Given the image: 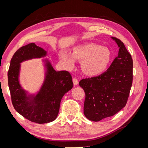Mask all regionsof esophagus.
I'll list each match as a JSON object with an SVG mask.
<instances>
[{"instance_id": "obj_1", "label": "esophagus", "mask_w": 148, "mask_h": 148, "mask_svg": "<svg viewBox=\"0 0 148 148\" xmlns=\"http://www.w3.org/2000/svg\"><path fill=\"white\" fill-rule=\"evenodd\" d=\"M73 84H74V85H77L78 84V79H77V78H74L73 79Z\"/></svg>"}]
</instances>
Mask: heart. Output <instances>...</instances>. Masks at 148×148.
<instances>
[{
	"mask_svg": "<svg viewBox=\"0 0 148 148\" xmlns=\"http://www.w3.org/2000/svg\"><path fill=\"white\" fill-rule=\"evenodd\" d=\"M71 55L66 53L62 56V60L65 65L71 69L75 65V60L82 61L83 71L89 76H96L104 73L111 60V53L108 49L94 43H86L74 47Z\"/></svg>",
	"mask_w": 148,
	"mask_h": 148,
	"instance_id": "1",
	"label": "heart"
}]
</instances>
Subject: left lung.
Here are the masks:
<instances>
[{"label": "left lung", "instance_id": "left-lung-1", "mask_svg": "<svg viewBox=\"0 0 148 148\" xmlns=\"http://www.w3.org/2000/svg\"><path fill=\"white\" fill-rule=\"evenodd\" d=\"M119 47L118 56L105 72L79 82L85 92L84 114L98 122L111 117L126 106L133 82V59L124 44L112 38Z\"/></svg>", "mask_w": 148, "mask_h": 148}]
</instances>
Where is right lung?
Returning a JSON list of instances; mask_svg holds the SVG:
<instances>
[{"mask_svg": "<svg viewBox=\"0 0 148 148\" xmlns=\"http://www.w3.org/2000/svg\"><path fill=\"white\" fill-rule=\"evenodd\" d=\"M46 54V52L34 43L21 47L13 54L8 71V84L14 109L31 122L40 124L51 122L57 118L62 97L73 86L69 71H56L47 63L46 77L41 91L31 102L26 101L25 91L21 89L18 82L20 63Z\"/></svg>", "mask_w": 148, "mask_h": 148, "instance_id": "right-lung-1", "label": "right lung"}]
</instances>
